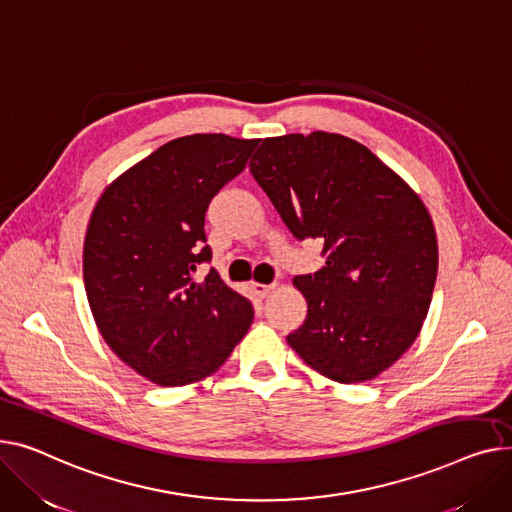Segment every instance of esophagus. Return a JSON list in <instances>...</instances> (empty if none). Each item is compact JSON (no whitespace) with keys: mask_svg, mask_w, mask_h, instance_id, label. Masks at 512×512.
<instances>
[{"mask_svg":"<svg viewBox=\"0 0 512 512\" xmlns=\"http://www.w3.org/2000/svg\"><path fill=\"white\" fill-rule=\"evenodd\" d=\"M275 289V285H262V283H252V291L258 295V297H266L270 291Z\"/></svg>","mask_w":512,"mask_h":512,"instance_id":"esophagus-1","label":"esophagus"}]
</instances>
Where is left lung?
Wrapping results in <instances>:
<instances>
[{
    "label": "left lung",
    "mask_w": 512,
    "mask_h": 512,
    "mask_svg": "<svg viewBox=\"0 0 512 512\" xmlns=\"http://www.w3.org/2000/svg\"><path fill=\"white\" fill-rule=\"evenodd\" d=\"M250 173L295 239L324 242V266L293 279L308 316L287 343L330 380L376 378L417 339L432 302L438 244L424 202L341 134L264 138Z\"/></svg>",
    "instance_id": "1"
}]
</instances>
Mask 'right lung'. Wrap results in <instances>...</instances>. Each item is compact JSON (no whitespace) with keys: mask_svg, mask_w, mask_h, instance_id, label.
<instances>
[{"mask_svg":"<svg viewBox=\"0 0 512 512\" xmlns=\"http://www.w3.org/2000/svg\"><path fill=\"white\" fill-rule=\"evenodd\" d=\"M258 140L194 134L171 140L99 198L84 239V287L113 353L161 386L215 372L252 324L250 299L208 264L204 215L246 169Z\"/></svg>","mask_w":512,"mask_h":512,"instance_id":"obj_1","label":"right lung"}]
</instances>
